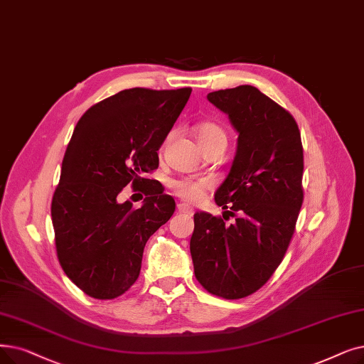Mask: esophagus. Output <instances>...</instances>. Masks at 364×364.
I'll list each match as a JSON object with an SVG mask.
<instances>
[{
  "instance_id": "obj_1",
  "label": "esophagus",
  "mask_w": 364,
  "mask_h": 364,
  "mask_svg": "<svg viewBox=\"0 0 364 364\" xmlns=\"http://www.w3.org/2000/svg\"><path fill=\"white\" fill-rule=\"evenodd\" d=\"M177 211L181 213V214H187V215H192L193 214V210L188 207V205H186V203H178L177 205Z\"/></svg>"
}]
</instances>
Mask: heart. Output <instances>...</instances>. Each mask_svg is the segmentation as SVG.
<instances>
[{
	"label": "heart",
	"mask_w": 364,
	"mask_h": 364,
	"mask_svg": "<svg viewBox=\"0 0 364 364\" xmlns=\"http://www.w3.org/2000/svg\"><path fill=\"white\" fill-rule=\"evenodd\" d=\"M196 135L200 144H207L215 139H226L225 131L213 122L200 123L196 129ZM171 138H172V134L168 135L166 143ZM172 188H173V193H176L178 198L187 202H199L203 198L205 192H207L208 184L203 180H178V181H173Z\"/></svg>",
	"instance_id": "1"
}]
</instances>
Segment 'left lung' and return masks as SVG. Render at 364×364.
I'll list each match as a JSON object with an SVG mask.
<instances>
[{
	"label": "left lung",
	"mask_w": 364,
	"mask_h": 364,
	"mask_svg": "<svg viewBox=\"0 0 364 364\" xmlns=\"http://www.w3.org/2000/svg\"><path fill=\"white\" fill-rule=\"evenodd\" d=\"M229 116L238 147L214 195L223 218L195 214V277L211 294L242 299L267 282L284 259L304 202V149L293 116L257 87L208 93Z\"/></svg>",
	"instance_id": "left-lung-1"
}]
</instances>
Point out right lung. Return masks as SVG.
Instances as JSON below:
<instances>
[{
  "mask_svg": "<svg viewBox=\"0 0 364 364\" xmlns=\"http://www.w3.org/2000/svg\"><path fill=\"white\" fill-rule=\"evenodd\" d=\"M191 93L124 89L77 122L52 199V223L62 269L87 296L108 300L128 291L146 242L176 211L161 183L141 176L159 166L157 150ZM128 183L146 195L138 210L118 202Z\"/></svg>",
  "mask_w": 364,
  "mask_h": 364,
  "instance_id": "obj_1",
  "label": "right lung"
}]
</instances>
